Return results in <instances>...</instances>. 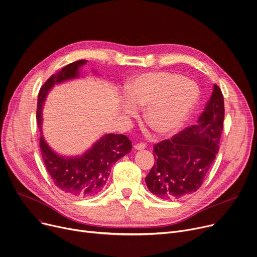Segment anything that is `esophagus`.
<instances>
[{
	"instance_id": "34e87169",
	"label": "esophagus",
	"mask_w": 257,
	"mask_h": 257,
	"mask_svg": "<svg viewBox=\"0 0 257 257\" xmlns=\"http://www.w3.org/2000/svg\"><path fill=\"white\" fill-rule=\"evenodd\" d=\"M134 147H135L136 150L140 151V150H144L146 148V145L143 144V143H141V144H136Z\"/></svg>"
}]
</instances>
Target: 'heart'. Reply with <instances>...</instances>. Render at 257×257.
Returning a JSON list of instances; mask_svg holds the SVG:
<instances>
[{
  "label": "heart",
  "instance_id": "b5f03b06",
  "mask_svg": "<svg viewBox=\"0 0 257 257\" xmlns=\"http://www.w3.org/2000/svg\"><path fill=\"white\" fill-rule=\"evenodd\" d=\"M126 98L136 107H146L145 119L158 134L174 133L182 126L199 99L196 83L180 74L147 72L133 79L126 88ZM135 115L132 106H124Z\"/></svg>",
  "mask_w": 257,
  "mask_h": 257
}]
</instances>
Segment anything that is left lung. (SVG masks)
I'll list each match as a JSON object with an SVG mask.
<instances>
[{"label":"left lung","instance_id":"1","mask_svg":"<svg viewBox=\"0 0 257 257\" xmlns=\"http://www.w3.org/2000/svg\"><path fill=\"white\" fill-rule=\"evenodd\" d=\"M224 103L216 84L197 123L172 140L154 145L155 164L145 178L149 191L161 199H181L201 187L219 150Z\"/></svg>","mask_w":257,"mask_h":257}]
</instances>
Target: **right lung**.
<instances>
[{"mask_svg":"<svg viewBox=\"0 0 257 257\" xmlns=\"http://www.w3.org/2000/svg\"><path fill=\"white\" fill-rule=\"evenodd\" d=\"M87 60H78L53 74L41 88L38 98L37 119L42 132L43 107L48 93L69 79L80 76V68ZM132 142L124 135L106 134L79 156H62L56 153L41 136L40 148L44 163L54 184L62 192L73 197H91L106 185L112 165L132 150Z\"/></svg>","mask_w":257,"mask_h":257,"instance_id":"add662e5","label":"right lung"}]
</instances>
